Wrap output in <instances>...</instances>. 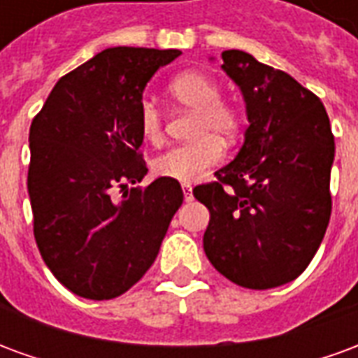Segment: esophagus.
I'll return each mask as SVG.
<instances>
[{
    "mask_svg": "<svg viewBox=\"0 0 358 358\" xmlns=\"http://www.w3.org/2000/svg\"><path fill=\"white\" fill-rule=\"evenodd\" d=\"M182 192H184V199H186V201H192V197H194V194H192V186H189V184H182Z\"/></svg>",
    "mask_w": 358,
    "mask_h": 358,
    "instance_id": "1",
    "label": "esophagus"
}]
</instances>
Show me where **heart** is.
Masks as SVG:
<instances>
[{
	"label": "heart",
	"instance_id": "heart-1",
	"mask_svg": "<svg viewBox=\"0 0 358 358\" xmlns=\"http://www.w3.org/2000/svg\"><path fill=\"white\" fill-rule=\"evenodd\" d=\"M169 92L176 101L194 110L192 136L197 140L174 145L157 155L151 163L153 174L189 184L199 180L205 172L217 166L224 155V143L236 140L240 132V117L232 105L222 101V90L215 78L199 71L178 74L169 84ZM138 126L143 140L161 143L163 140V115L157 103L143 97L138 107Z\"/></svg>",
	"mask_w": 358,
	"mask_h": 358
}]
</instances>
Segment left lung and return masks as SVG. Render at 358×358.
<instances>
[{
    "mask_svg": "<svg viewBox=\"0 0 358 358\" xmlns=\"http://www.w3.org/2000/svg\"><path fill=\"white\" fill-rule=\"evenodd\" d=\"M249 126L217 182L194 187L210 213L203 249L234 284L268 289L307 268L330 222L334 134L322 101L245 51H222Z\"/></svg>",
    "mask_w": 358,
    "mask_h": 358,
    "instance_id": "left-lung-1",
    "label": "left lung"
}]
</instances>
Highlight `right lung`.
I'll use <instances>...</instances> for the list:
<instances>
[{"mask_svg": "<svg viewBox=\"0 0 358 358\" xmlns=\"http://www.w3.org/2000/svg\"><path fill=\"white\" fill-rule=\"evenodd\" d=\"M178 50L109 48L65 74L30 126L28 195L43 263L94 301L128 292L157 259L184 201L178 180L141 182V94Z\"/></svg>", "mask_w": 358, "mask_h": 358, "instance_id": "1", "label": "right lung"}]
</instances>
